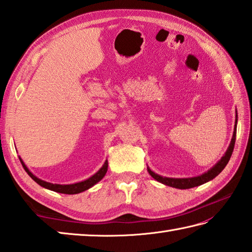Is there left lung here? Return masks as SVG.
I'll return each mask as SVG.
<instances>
[{
    "mask_svg": "<svg viewBox=\"0 0 252 252\" xmlns=\"http://www.w3.org/2000/svg\"><path fill=\"white\" fill-rule=\"evenodd\" d=\"M237 111H236V119H235V126H234V132H233V137L232 141L229 143V146L227 148V151L225 154L223 155V157L219 160V161L213 165V167L208 170L207 172H205L201 175L194 176V178H187V179H173V178H165V176H161L157 173H155L154 171L149 169L147 167L148 173L151 174L153 178L167 186L174 187V189H192V187L199 186L207 183V182L211 181L216 178L217 175L220 174L222 172V170L226 167V164L229 161V158L232 156V153L234 151V146H235V140H236V127H237Z\"/></svg>",
    "mask_w": 252,
    "mask_h": 252,
    "instance_id": "obj_1",
    "label": "left lung"
}]
</instances>
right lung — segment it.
<instances>
[{"mask_svg": "<svg viewBox=\"0 0 252 252\" xmlns=\"http://www.w3.org/2000/svg\"><path fill=\"white\" fill-rule=\"evenodd\" d=\"M19 160L21 164H23L24 169L26 170V172L29 174L30 178L33 180L34 182H36L37 184L40 186L44 187L46 189H50L53 191H57V192H61V194H68V195H73V194H79V192H82L84 190H87L91 187L94 186L96 183H98V182L104 178L106 172H107V169H108V161H105V163L103 164V167H101L97 172H96L94 175L91 176V178L84 180L82 182H79V183H74V184H67V185H62V184H53V183H49V182H45L43 180H41L39 178H36V176L31 172V171L27 168V165L24 163L23 159L19 157Z\"/></svg>", "mask_w": 252, "mask_h": 252, "instance_id": "right-lung-1", "label": "right lung"}]
</instances>
